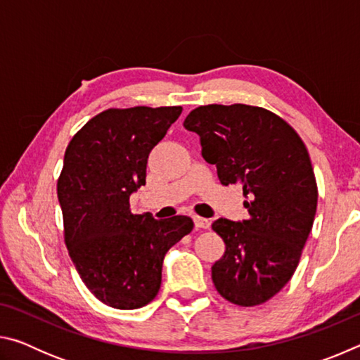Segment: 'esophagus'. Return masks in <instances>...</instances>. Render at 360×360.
<instances>
[{
	"label": "esophagus",
	"instance_id": "34e87169",
	"mask_svg": "<svg viewBox=\"0 0 360 360\" xmlns=\"http://www.w3.org/2000/svg\"><path fill=\"white\" fill-rule=\"evenodd\" d=\"M193 222H195V227H197V229H205L206 230V229L211 227L210 219H205V217H200V216H195Z\"/></svg>",
	"mask_w": 360,
	"mask_h": 360
}]
</instances>
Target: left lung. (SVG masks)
Here are the masks:
<instances>
[{"label":"left lung","instance_id":"left-lung-1","mask_svg":"<svg viewBox=\"0 0 360 360\" xmlns=\"http://www.w3.org/2000/svg\"><path fill=\"white\" fill-rule=\"evenodd\" d=\"M184 127L200 136L221 184L243 187L249 212L212 222L225 243L212 283L240 307L265 303L289 283L313 229L318 186L308 150L288 122L259 106H200Z\"/></svg>","mask_w":360,"mask_h":360}]
</instances>
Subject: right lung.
Listing matches in <instances>:
<instances>
[{"mask_svg": "<svg viewBox=\"0 0 360 360\" xmlns=\"http://www.w3.org/2000/svg\"><path fill=\"white\" fill-rule=\"evenodd\" d=\"M181 112V106L106 109L66 148L57 184L65 243L84 284L108 307L136 309L154 300L165 254L193 229L187 216L157 221L130 211L150 150Z\"/></svg>", "mask_w": 360, "mask_h": 360, "instance_id": "right-lung-1", "label": "right lung"}]
</instances>
